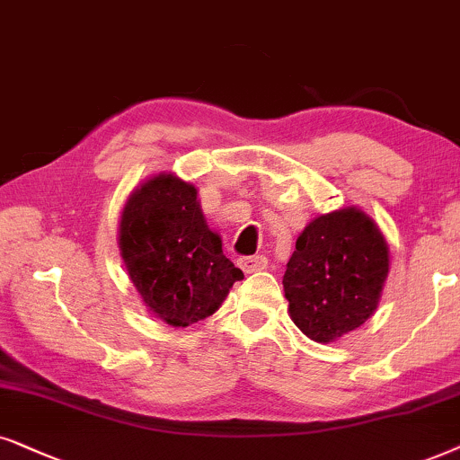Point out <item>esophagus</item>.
Masks as SVG:
<instances>
[{"label": "esophagus", "instance_id": "obj_1", "mask_svg": "<svg viewBox=\"0 0 460 460\" xmlns=\"http://www.w3.org/2000/svg\"><path fill=\"white\" fill-rule=\"evenodd\" d=\"M237 265L242 267L243 273H254V271H262V269H267V259L262 254L242 256V259L237 261Z\"/></svg>", "mask_w": 460, "mask_h": 460}]
</instances>
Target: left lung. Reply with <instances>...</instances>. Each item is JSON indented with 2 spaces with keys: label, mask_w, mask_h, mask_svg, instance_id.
<instances>
[{
  "label": "left lung",
  "mask_w": 460,
  "mask_h": 460,
  "mask_svg": "<svg viewBox=\"0 0 460 460\" xmlns=\"http://www.w3.org/2000/svg\"><path fill=\"white\" fill-rule=\"evenodd\" d=\"M389 273L381 231L358 208L305 226L284 273L292 322L317 342H332L375 314Z\"/></svg>",
  "instance_id": "left-lung-1"
}]
</instances>
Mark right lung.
Wrapping results in <instances>:
<instances>
[{
	"instance_id": "1",
	"label": "right lung",
	"mask_w": 460,
	"mask_h": 460,
	"mask_svg": "<svg viewBox=\"0 0 460 460\" xmlns=\"http://www.w3.org/2000/svg\"><path fill=\"white\" fill-rule=\"evenodd\" d=\"M119 248L146 307L174 328L206 320L243 279L208 229L198 189L172 174L153 176L130 195Z\"/></svg>"
}]
</instances>
